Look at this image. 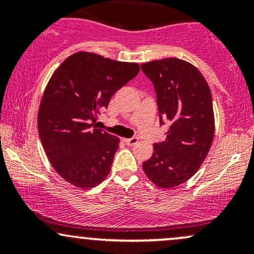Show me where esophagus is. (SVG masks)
I'll return each instance as SVG.
<instances>
[{
  "label": "esophagus",
  "mask_w": 254,
  "mask_h": 254,
  "mask_svg": "<svg viewBox=\"0 0 254 254\" xmlns=\"http://www.w3.org/2000/svg\"><path fill=\"white\" fill-rule=\"evenodd\" d=\"M123 141L125 142V144H127V145H135V144H137L138 143V138H137V137H132V138H124Z\"/></svg>",
  "instance_id": "esophagus-1"
}]
</instances>
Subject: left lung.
I'll list each match as a JSON object with an SVG mask.
<instances>
[{"label": "left lung", "mask_w": 254, "mask_h": 254, "mask_svg": "<svg viewBox=\"0 0 254 254\" xmlns=\"http://www.w3.org/2000/svg\"><path fill=\"white\" fill-rule=\"evenodd\" d=\"M141 68L154 83L160 115L172 123L142 167L157 188H176L196 174L214 141L210 88L197 66L179 58L151 61Z\"/></svg>", "instance_id": "8db88e82"}]
</instances>
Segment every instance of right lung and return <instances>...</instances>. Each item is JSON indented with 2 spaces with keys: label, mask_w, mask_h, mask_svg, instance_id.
<instances>
[{
  "label": "right lung",
  "mask_w": 254,
  "mask_h": 254,
  "mask_svg": "<svg viewBox=\"0 0 254 254\" xmlns=\"http://www.w3.org/2000/svg\"><path fill=\"white\" fill-rule=\"evenodd\" d=\"M138 71L137 63L78 51L51 75L38 110V131L51 166L75 188L92 189L109 176L119 138L97 129L95 121Z\"/></svg>",
  "instance_id": "1"
}]
</instances>
